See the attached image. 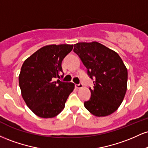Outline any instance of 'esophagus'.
I'll return each mask as SVG.
<instances>
[{
	"instance_id": "esophagus-1",
	"label": "esophagus",
	"mask_w": 148,
	"mask_h": 148,
	"mask_svg": "<svg viewBox=\"0 0 148 148\" xmlns=\"http://www.w3.org/2000/svg\"><path fill=\"white\" fill-rule=\"evenodd\" d=\"M75 88H77V89H80V88H83V84H75Z\"/></svg>"
}]
</instances>
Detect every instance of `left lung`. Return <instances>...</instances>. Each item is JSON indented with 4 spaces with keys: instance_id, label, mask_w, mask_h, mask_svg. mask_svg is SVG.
<instances>
[{
    "instance_id": "1",
    "label": "left lung",
    "mask_w": 148,
    "mask_h": 148,
    "mask_svg": "<svg viewBox=\"0 0 148 148\" xmlns=\"http://www.w3.org/2000/svg\"><path fill=\"white\" fill-rule=\"evenodd\" d=\"M74 51L94 79V87L89 88L91 97L84 106L97 117H104L118 110L127 89L128 73L120 56L97 42H79Z\"/></svg>"
}]
</instances>
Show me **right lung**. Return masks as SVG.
Masks as SVG:
<instances>
[{
  "label": "right lung",
  "instance_id": "1",
  "mask_svg": "<svg viewBox=\"0 0 148 148\" xmlns=\"http://www.w3.org/2000/svg\"><path fill=\"white\" fill-rule=\"evenodd\" d=\"M73 47V45L45 46L22 64L18 76L22 97L28 108L40 118L57 116L74 90L73 83L56 81L62 72V61Z\"/></svg>",
  "mask_w": 148,
  "mask_h": 148
}]
</instances>
